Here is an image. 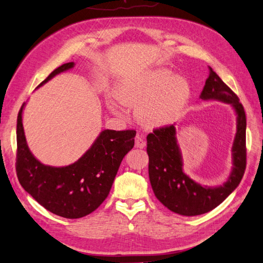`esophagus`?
<instances>
[{"label":"esophagus","instance_id":"obj_1","mask_svg":"<svg viewBox=\"0 0 263 263\" xmlns=\"http://www.w3.org/2000/svg\"><path fill=\"white\" fill-rule=\"evenodd\" d=\"M145 140H144V138L142 137V136H137L136 137V146L137 147H139V148H143L144 146H145Z\"/></svg>","mask_w":263,"mask_h":263}]
</instances>
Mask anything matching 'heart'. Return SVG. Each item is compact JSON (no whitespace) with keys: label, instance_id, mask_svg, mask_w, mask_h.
I'll return each instance as SVG.
<instances>
[{"label":"heart","instance_id":"1","mask_svg":"<svg viewBox=\"0 0 263 263\" xmlns=\"http://www.w3.org/2000/svg\"><path fill=\"white\" fill-rule=\"evenodd\" d=\"M117 100L127 107H136L138 121L146 127H163L173 123L191 98V85L183 76L159 67L122 79L116 86ZM117 114V106L108 102Z\"/></svg>","mask_w":263,"mask_h":263}]
</instances>
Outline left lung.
<instances>
[{
  "label": "left lung",
  "mask_w": 263,
  "mask_h": 263,
  "mask_svg": "<svg viewBox=\"0 0 263 263\" xmlns=\"http://www.w3.org/2000/svg\"><path fill=\"white\" fill-rule=\"evenodd\" d=\"M200 100L229 104L236 114L237 132L231 146L233 166L223 184L204 186L183 172L175 124L155 129L146 137L148 176L152 189L167 209L186 217L199 215L218 207L239 186L246 166V117L242 104L220 76L209 67Z\"/></svg>",
  "instance_id": "obj_1"
}]
</instances>
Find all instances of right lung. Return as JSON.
<instances>
[{"label": "right lung", "mask_w": 263, "mask_h": 263, "mask_svg": "<svg viewBox=\"0 0 263 263\" xmlns=\"http://www.w3.org/2000/svg\"><path fill=\"white\" fill-rule=\"evenodd\" d=\"M68 63L54 70L38 86L73 69ZM24 103L17 120V175L23 189L46 210L66 219L93 212L109 194L119 166L134 147L135 130L104 129L75 162L65 166L43 164L30 152L24 134Z\"/></svg>", "instance_id": "obj_1"}]
</instances>
